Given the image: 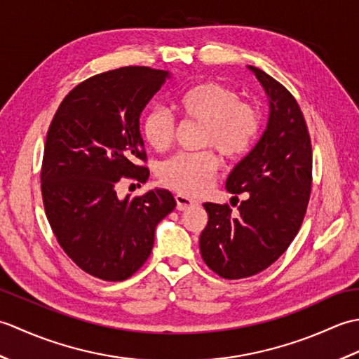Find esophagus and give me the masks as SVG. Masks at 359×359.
<instances>
[{
    "instance_id": "1",
    "label": "esophagus",
    "mask_w": 359,
    "mask_h": 359,
    "mask_svg": "<svg viewBox=\"0 0 359 359\" xmlns=\"http://www.w3.org/2000/svg\"><path fill=\"white\" fill-rule=\"evenodd\" d=\"M175 203H177V210H179V211H185V210L193 208V207H196V205H197L196 201L189 199V197H187V196H184V194H177V196H175Z\"/></svg>"
}]
</instances>
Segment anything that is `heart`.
Here are the masks:
<instances>
[{
	"label": "heart",
	"mask_w": 359,
	"mask_h": 359,
	"mask_svg": "<svg viewBox=\"0 0 359 359\" xmlns=\"http://www.w3.org/2000/svg\"><path fill=\"white\" fill-rule=\"evenodd\" d=\"M177 108L187 118L205 126L203 147L216 148L226 158L247 154L259 133V114L251 104L242 103L236 90L222 83L205 80L185 89L177 98ZM142 134L151 148L162 152L171 147L174 120L166 111L152 108L144 114ZM215 152H182L168 160L160 170L163 184L184 196H201L208 189L219 171Z\"/></svg>",
	"instance_id": "heart-1"
}]
</instances>
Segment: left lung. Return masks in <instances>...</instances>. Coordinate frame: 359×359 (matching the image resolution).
<instances>
[{
    "mask_svg": "<svg viewBox=\"0 0 359 359\" xmlns=\"http://www.w3.org/2000/svg\"><path fill=\"white\" fill-rule=\"evenodd\" d=\"M269 98V121L261 139L233 168L225 188L239 212L207 202L208 224L201 234L205 264L225 279L253 276L278 261L293 242L311 189V143L299 104L269 74L247 66Z\"/></svg>",
    "mask_w": 359,
    "mask_h": 359,
    "instance_id": "left-lung-1",
    "label": "left lung"
}]
</instances>
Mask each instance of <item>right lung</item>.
Returning a JSON list of instances; mask_svg holds the SVG:
<instances>
[{
    "mask_svg": "<svg viewBox=\"0 0 359 359\" xmlns=\"http://www.w3.org/2000/svg\"><path fill=\"white\" fill-rule=\"evenodd\" d=\"M168 71L128 66L94 75L60 104L46 137L41 193L46 216L65 253L83 271L123 280L147 262L157 224L175 208L154 188L118 199L121 177L147 182L140 116Z\"/></svg>",
    "mask_w": 359,
    "mask_h": 359,
    "instance_id": "1",
    "label": "right lung"
}]
</instances>
